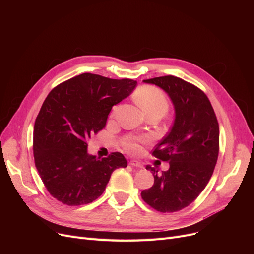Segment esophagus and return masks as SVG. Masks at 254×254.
Instances as JSON below:
<instances>
[{
	"mask_svg": "<svg viewBox=\"0 0 254 254\" xmlns=\"http://www.w3.org/2000/svg\"><path fill=\"white\" fill-rule=\"evenodd\" d=\"M129 165L131 167H135V168H142V165L139 162H137V161H130Z\"/></svg>",
	"mask_w": 254,
	"mask_h": 254,
	"instance_id": "esophagus-1",
	"label": "esophagus"
}]
</instances>
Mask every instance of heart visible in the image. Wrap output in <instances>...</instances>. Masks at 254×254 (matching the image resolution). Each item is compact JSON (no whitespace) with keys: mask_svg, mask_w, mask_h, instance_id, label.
<instances>
[{"mask_svg":"<svg viewBox=\"0 0 254 254\" xmlns=\"http://www.w3.org/2000/svg\"><path fill=\"white\" fill-rule=\"evenodd\" d=\"M135 99L148 116L155 113L164 115L169 109V101L165 92L155 86H141L135 93ZM116 111L117 107H114L111 116H114ZM125 147L128 151H136L138 149V141L128 140L125 143Z\"/></svg>","mask_w":254,"mask_h":254,"instance_id":"obj_1","label":"heart"}]
</instances>
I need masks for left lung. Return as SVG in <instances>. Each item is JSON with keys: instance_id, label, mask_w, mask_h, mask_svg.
I'll list each match as a JSON object with an SVG mask.
<instances>
[{"instance_id": "8db88e82", "label": "left lung", "mask_w": 254, "mask_h": 254, "mask_svg": "<svg viewBox=\"0 0 254 254\" xmlns=\"http://www.w3.org/2000/svg\"><path fill=\"white\" fill-rule=\"evenodd\" d=\"M163 88L175 109V119L168 135L152 155L170 168L158 173L146 167L154 183L141 196L156 211L171 213L190 205L208 184L219 152V126L213 107L203 90L175 76L143 80Z\"/></svg>"}]
</instances>
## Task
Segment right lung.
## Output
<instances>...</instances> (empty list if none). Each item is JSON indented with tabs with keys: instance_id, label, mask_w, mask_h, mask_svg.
I'll list each match as a JSON object with an SVG mask.
<instances>
[{
	"instance_id": "right-lung-1",
	"label": "right lung",
	"mask_w": 254,
	"mask_h": 254,
	"mask_svg": "<svg viewBox=\"0 0 254 254\" xmlns=\"http://www.w3.org/2000/svg\"><path fill=\"white\" fill-rule=\"evenodd\" d=\"M137 81L83 73L53 88L34 127V158L48 192L68 206L86 205L105 190L112 172L126 168L120 152L98 158L87 142L107 123L112 107L128 97Z\"/></svg>"
}]
</instances>
